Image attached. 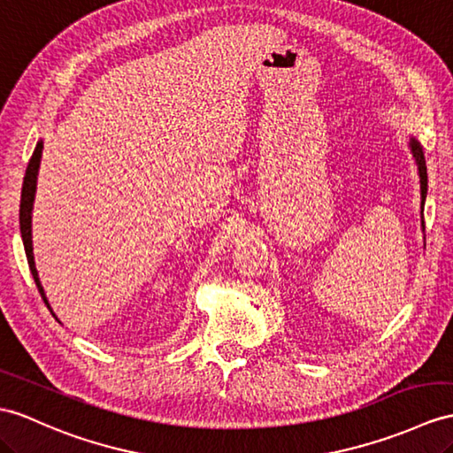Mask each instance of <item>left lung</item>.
Wrapping results in <instances>:
<instances>
[{"label": "left lung", "instance_id": "8db88e82", "mask_svg": "<svg viewBox=\"0 0 453 453\" xmlns=\"http://www.w3.org/2000/svg\"><path fill=\"white\" fill-rule=\"evenodd\" d=\"M411 151H413V157H415L417 167H418V179H421V223H423V230H425L423 205H425V197H426V165H425L423 150H421V146H418V142L415 138H411Z\"/></svg>", "mask_w": 453, "mask_h": 453}]
</instances>
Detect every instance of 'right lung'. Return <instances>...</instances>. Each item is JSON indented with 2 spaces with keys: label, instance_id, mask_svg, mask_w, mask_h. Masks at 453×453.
<instances>
[{
  "label": "right lung",
  "instance_id": "right-lung-1",
  "mask_svg": "<svg viewBox=\"0 0 453 453\" xmlns=\"http://www.w3.org/2000/svg\"><path fill=\"white\" fill-rule=\"evenodd\" d=\"M42 148L43 143L38 142L36 143V150L32 153V157L28 161V167H27V174H25V182H23V194H20V234H23V244H25V251H27V259H28V267L32 277H35V282L38 286V290L43 297V302L50 307L48 300H46V294H43V288L40 284L38 279V271H36V265H35V253H32V203H35V194H36V176H38V167H40V157H42Z\"/></svg>",
  "mask_w": 453,
  "mask_h": 453
}]
</instances>
